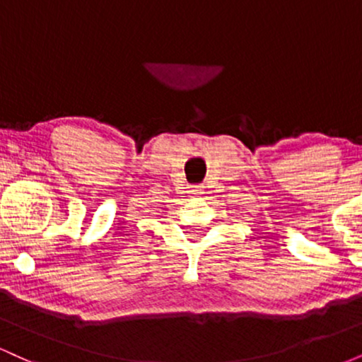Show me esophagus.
I'll return each instance as SVG.
<instances>
[{"label":"esophagus","instance_id":"obj_1","mask_svg":"<svg viewBox=\"0 0 362 362\" xmlns=\"http://www.w3.org/2000/svg\"><path fill=\"white\" fill-rule=\"evenodd\" d=\"M190 194H192V195H202V194H204V187L195 185V187H192V189H190Z\"/></svg>","mask_w":362,"mask_h":362}]
</instances>
